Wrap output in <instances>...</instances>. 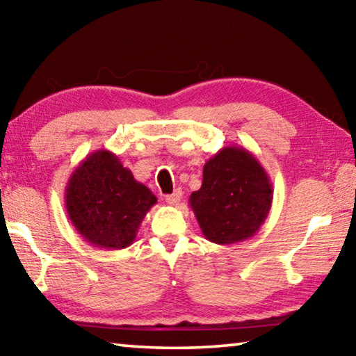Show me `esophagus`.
Returning <instances> with one entry per match:
<instances>
[{
  "instance_id": "34e87169",
  "label": "esophagus",
  "mask_w": 356,
  "mask_h": 356,
  "mask_svg": "<svg viewBox=\"0 0 356 356\" xmlns=\"http://www.w3.org/2000/svg\"><path fill=\"white\" fill-rule=\"evenodd\" d=\"M182 200V190L177 188L176 191L172 193V195H168L166 196V202L171 204V206H176V204H179V201Z\"/></svg>"
}]
</instances>
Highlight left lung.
I'll use <instances>...</instances> for the list:
<instances>
[{"mask_svg":"<svg viewBox=\"0 0 356 356\" xmlns=\"http://www.w3.org/2000/svg\"><path fill=\"white\" fill-rule=\"evenodd\" d=\"M273 188L268 174L250 150L227 146L206 161L202 185L190 207L204 237L216 245L251 238L267 220Z\"/></svg>","mask_w":356,"mask_h":356,"instance_id":"8db88e82","label":"left lung"}]
</instances>
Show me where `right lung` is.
Here are the masks:
<instances>
[{
	"mask_svg": "<svg viewBox=\"0 0 356 356\" xmlns=\"http://www.w3.org/2000/svg\"><path fill=\"white\" fill-rule=\"evenodd\" d=\"M156 197L135 180L118 155L106 149L89 154L69 177L65 209L72 225L89 245L127 248Z\"/></svg>",
	"mask_w": 356,
	"mask_h": 356,
	"instance_id": "obj_1",
	"label": "right lung"
}]
</instances>
